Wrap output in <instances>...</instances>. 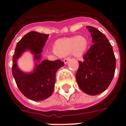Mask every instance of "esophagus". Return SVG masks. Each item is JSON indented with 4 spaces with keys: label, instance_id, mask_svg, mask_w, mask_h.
I'll return each mask as SVG.
<instances>
[{
    "label": "esophagus",
    "instance_id": "esophagus-1",
    "mask_svg": "<svg viewBox=\"0 0 126 126\" xmlns=\"http://www.w3.org/2000/svg\"><path fill=\"white\" fill-rule=\"evenodd\" d=\"M69 59H70V58H69V57L65 58V59H64V60H63V62H64V63H65V64H67V63H68V61H69Z\"/></svg>",
    "mask_w": 126,
    "mask_h": 126
}]
</instances>
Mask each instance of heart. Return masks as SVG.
Returning a JSON list of instances; mask_svg holds the SVG:
<instances>
[{"instance_id": "b5f03b06", "label": "heart", "mask_w": 126, "mask_h": 126, "mask_svg": "<svg viewBox=\"0 0 126 126\" xmlns=\"http://www.w3.org/2000/svg\"><path fill=\"white\" fill-rule=\"evenodd\" d=\"M88 41L84 36H74L59 39L54 45L55 52L60 57L72 53L76 57H81L86 51Z\"/></svg>"}]
</instances>
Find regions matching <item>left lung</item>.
<instances>
[{
  "mask_svg": "<svg viewBox=\"0 0 126 126\" xmlns=\"http://www.w3.org/2000/svg\"><path fill=\"white\" fill-rule=\"evenodd\" d=\"M94 43L79 62L76 81L79 88L89 95H97L109 87L113 78L116 59L109 40L98 30L86 26Z\"/></svg>",
  "mask_w": 126,
  "mask_h": 126,
  "instance_id": "left-lung-1",
  "label": "left lung"
}]
</instances>
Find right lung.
I'll return each mask as SVG.
<instances>
[{
  "instance_id": "obj_1",
  "label": "right lung",
  "mask_w": 126,
  "mask_h": 126,
  "mask_svg": "<svg viewBox=\"0 0 126 126\" xmlns=\"http://www.w3.org/2000/svg\"><path fill=\"white\" fill-rule=\"evenodd\" d=\"M48 38V34L29 32L18 42L13 57L12 74L18 88L26 97L34 101L45 100L51 96L55 88L56 72L64 63L61 60H43L40 64L36 63L32 72L25 73L18 67L17 61L23 52L30 50L34 59L39 62Z\"/></svg>"
}]
</instances>
